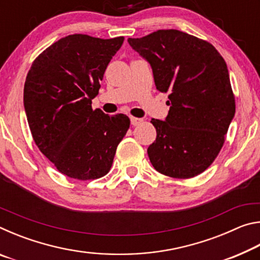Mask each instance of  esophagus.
Returning <instances> with one entry per match:
<instances>
[{"label":"esophagus","instance_id":"obj_1","mask_svg":"<svg viewBox=\"0 0 260 260\" xmlns=\"http://www.w3.org/2000/svg\"><path fill=\"white\" fill-rule=\"evenodd\" d=\"M143 119H141V118H135V117H131V124L133 126H138L140 124H142Z\"/></svg>","mask_w":260,"mask_h":260}]
</instances>
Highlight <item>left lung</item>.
<instances>
[{"mask_svg": "<svg viewBox=\"0 0 260 260\" xmlns=\"http://www.w3.org/2000/svg\"><path fill=\"white\" fill-rule=\"evenodd\" d=\"M128 43L150 63L157 90L170 94L166 119H151L157 138L149 159L167 177H196L219 155L235 114L225 59L210 42L178 29H158Z\"/></svg>", "mask_w": 260, "mask_h": 260, "instance_id": "8db88e82", "label": "left lung"}]
</instances>
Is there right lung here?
Wrapping results in <instances>:
<instances>
[{
	"instance_id": "1",
	"label": "right lung",
	"mask_w": 260,
	"mask_h": 260,
	"mask_svg": "<svg viewBox=\"0 0 260 260\" xmlns=\"http://www.w3.org/2000/svg\"><path fill=\"white\" fill-rule=\"evenodd\" d=\"M124 37L100 39L72 34L34 59L24 86V107L40 151L69 178L104 177L129 128L126 114L91 108L110 60Z\"/></svg>"
}]
</instances>
